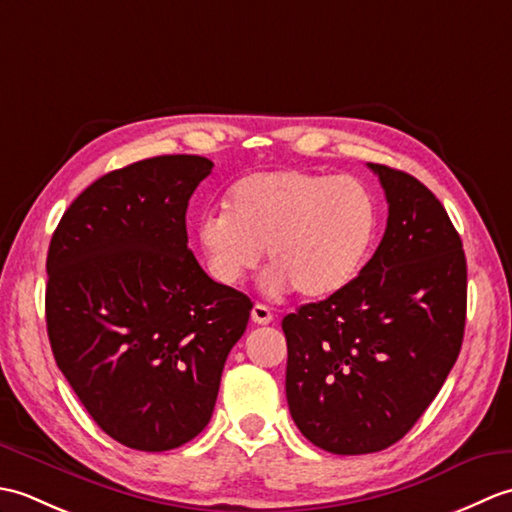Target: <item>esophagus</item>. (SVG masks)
<instances>
[{
    "instance_id": "obj_1",
    "label": "esophagus",
    "mask_w": 512,
    "mask_h": 512,
    "mask_svg": "<svg viewBox=\"0 0 512 512\" xmlns=\"http://www.w3.org/2000/svg\"><path fill=\"white\" fill-rule=\"evenodd\" d=\"M250 319L257 325H268L273 323V312H270L264 303H255L253 310H250Z\"/></svg>"
}]
</instances>
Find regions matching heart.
<instances>
[{
	"label": "heart",
	"instance_id": "b5f03b06",
	"mask_svg": "<svg viewBox=\"0 0 512 512\" xmlns=\"http://www.w3.org/2000/svg\"><path fill=\"white\" fill-rule=\"evenodd\" d=\"M226 209L195 226L206 273L226 288L255 270L266 248L270 290L330 297L361 273L378 231V202L365 182L306 169L246 176L228 191Z\"/></svg>",
	"mask_w": 512,
	"mask_h": 512
}]
</instances>
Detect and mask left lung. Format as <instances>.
<instances>
[{"instance_id":"obj_1","label":"left lung","mask_w":512,"mask_h":512,"mask_svg":"<svg viewBox=\"0 0 512 512\" xmlns=\"http://www.w3.org/2000/svg\"><path fill=\"white\" fill-rule=\"evenodd\" d=\"M367 167L389 204L376 253L350 286L281 321L290 416L336 455L405 436L458 361L466 323V257L444 206L409 173Z\"/></svg>"}]
</instances>
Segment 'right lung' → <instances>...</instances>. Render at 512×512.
<instances>
[{"label": "right lung", "mask_w": 512, "mask_h": 512, "mask_svg": "<svg viewBox=\"0 0 512 512\" xmlns=\"http://www.w3.org/2000/svg\"><path fill=\"white\" fill-rule=\"evenodd\" d=\"M213 162L156 156L92 182L50 239L54 361L94 422L129 449L169 451L209 424L253 303L200 268L187 206Z\"/></svg>", "instance_id": "add662e5"}]
</instances>
